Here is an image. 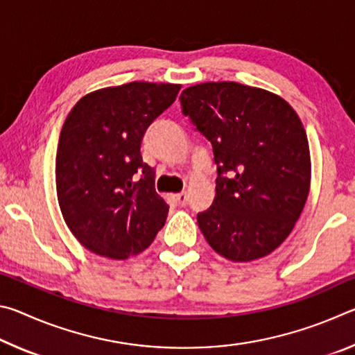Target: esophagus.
<instances>
[{
    "instance_id": "esophagus-1",
    "label": "esophagus",
    "mask_w": 355,
    "mask_h": 355,
    "mask_svg": "<svg viewBox=\"0 0 355 355\" xmlns=\"http://www.w3.org/2000/svg\"><path fill=\"white\" fill-rule=\"evenodd\" d=\"M173 197H175V200H177L178 205L184 207L186 203H188V194H186V192H180V194H175Z\"/></svg>"
}]
</instances>
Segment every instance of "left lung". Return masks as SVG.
Listing matches in <instances>:
<instances>
[{
  "label": "left lung",
  "instance_id": "obj_1",
  "mask_svg": "<svg viewBox=\"0 0 355 355\" xmlns=\"http://www.w3.org/2000/svg\"><path fill=\"white\" fill-rule=\"evenodd\" d=\"M183 116L213 147L211 207L197 224L232 261H252L285 241L310 188L309 141L284 98L239 83H203L180 95Z\"/></svg>",
  "mask_w": 355,
  "mask_h": 355
}]
</instances>
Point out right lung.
Returning <instances> with one entry per match:
<instances>
[{"label": "right lung", "instance_id": "add662e5", "mask_svg": "<svg viewBox=\"0 0 355 355\" xmlns=\"http://www.w3.org/2000/svg\"><path fill=\"white\" fill-rule=\"evenodd\" d=\"M180 84L128 83L83 97L65 119L56 155L59 207L94 254L125 260L147 249L169 205L142 161L146 130L177 98Z\"/></svg>", "mask_w": 355, "mask_h": 355}]
</instances>
